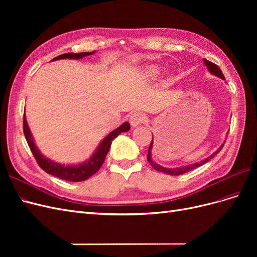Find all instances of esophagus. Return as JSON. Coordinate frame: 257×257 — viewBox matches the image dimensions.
Returning <instances> with one entry per match:
<instances>
[{
	"mask_svg": "<svg viewBox=\"0 0 257 257\" xmlns=\"http://www.w3.org/2000/svg\"><path fill=\"white\" fill-rule=\"evenodd\" d=\"M145 121V115L143 113H139V112H135L133 114H131L130 116V123L131 125L133 127H137L143 124Z\"/></svg>",
	"mask_w": 257,
	"mask_h": 257,
	"instance_id": "obj_1",
	"label": "esophagus"
}]
</instances>
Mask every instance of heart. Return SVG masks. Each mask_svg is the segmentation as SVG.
Listing matches in <instances>:
<instances>
[{"label": "heart", "mask_w": 257, "mask_h": 257, "mask_svg": "<svg viewBox=\"0 0 257 257\" xmlns=\"http://www.w3.org/2000/svg\"><path fill=\"white\" fill-rule=\"evenodd\" d=\"M162 74V68L158 65H149L145 68L144 76L148 80H154Z\"/></svg>", "instance_id": "obj_1"}]
</instances>
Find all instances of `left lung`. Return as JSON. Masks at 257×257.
<instances>
[{"instance_id": "1", "label": "left lung", "mask_w": 257, "mask_h": 257, "mask_svg": "<svg viewBox=\"0 0 257 257\" xmlns=\"http://www.w3.org/2000/svg\"><path fill=\"white\" fill-rule=\"evenodd\" d=\"M204 63H205V66L207 67L208 71L210 72V74H212L216 77H219V78L221 79H224V76H223V73L221 69L219 68V66L215 65L214 63H212V62H210L206 59H204ZM224 145V144H223ZM223 145H221V147L217 149L215 152H213L210 157L206 158L205 160L200 161V162H197V163H194V164H191V165H185V166H180V167H176V168H168V167H164V166H161L160 164H158V163H155L154 160L152 159V154H151V151H152V148H153V137H152V142H151V145L149 147V150H148V162L150 163V164L152 165V167L155 169V170H159V172H162L164 173L166 175H170V176H179V175H182V174H185L190 172V170L196 168V167H199L201 165L206 164L207 162H209L210 160H211L213 157H215V154L219 153L221 151V149L223 148Z\"/></svg>"}]
</instances>
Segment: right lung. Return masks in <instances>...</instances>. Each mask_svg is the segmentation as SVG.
<instances>
[{
	"label": "right lung",
	"instance_id": "right-lung-1",
	"mask_svg": "<svg viewBox=\"0 0 257 257\" xmlns=\"http://www.w3.org/2000/svg\"><path fill=\"white\" fill-rule=\"evenodd\" d=\"M93 53H95V51L81 52V53H73V52L64 53V54H61V56L57 58L52 59L51 61H57L62 59L80 60L87 56H92ZM130 128L131 126L128 122L122 123L119 127L114 128L105 138H103V141L98 144L95 151L93 152V154L87 161L78 163V164L65 165V164H61V163L50 160L49 158L45 157V155L41 152V150L38 149V147L35 144L33 135L31 133V130L28 125L26 114L23 116V132H25V136L28 142V145L35 157L38 165H40L47 174L52 175L54 177H58L60 179H63V180H66V181H72V182L84 181L87 180V179H89L91 176L94 175L100 168V166L103 165L106 155L110 149V146L113 139L116 136H119L122 132H127Z\"/></svg>",
	"mask_w": 257,
	"mask_h": 257
}]
</instances>
